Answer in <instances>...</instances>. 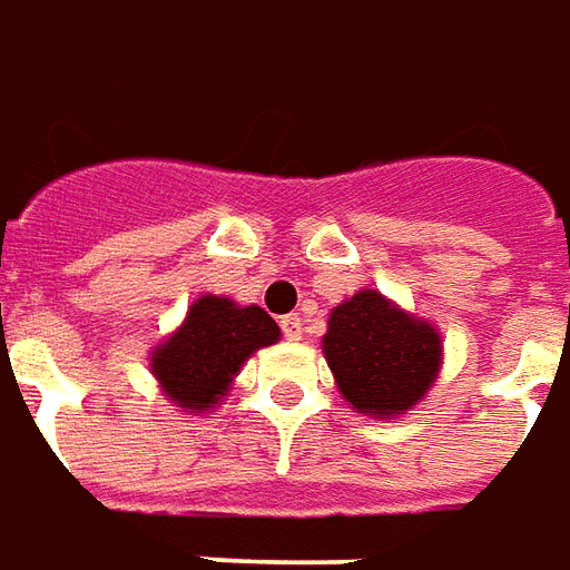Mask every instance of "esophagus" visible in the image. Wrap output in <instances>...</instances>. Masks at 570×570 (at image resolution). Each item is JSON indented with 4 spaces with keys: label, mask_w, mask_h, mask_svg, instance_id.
<instances>
[{
    "label": "esophagus",
    "mask_w": 570,
    "mask_h": 570,
    "mask_svg": "<svg viewBox=\"0 0 570 570\" xmlns=\"http://www.w3.org/2000/svg\"><path fill=\"white\" fill-rule=\"evenodd\" d=\"M281 328H284L286 341H302V317H298V314H286V317H281Z\"/></svg>",
    "instance_id": "esophagus-1"
}]
</instances>
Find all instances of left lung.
<instances>
[{"label": "left lung", "mask_w": 570, "mask_h": 570, "mask_svg": "<svg viewBox=\"0 0 570 570\" xmlns=\"http://www.w3.org/2000/svg\"><path fill=\"white\" fill-rule=\"evenodd\" d=\"M323 356L341 399L356 414L395 420L435 386L444 338L435 323L377 289H360L328 311Z\"/></svg>", "instance_id": "1"}]
</instances>
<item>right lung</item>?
Segmentation results:
<instances>
[{
  "label": "right lung",
  "instance_id": "1",
  "mask_svg": "<svg viewBox=\"0 0 570 570\" xmlns=\"http://www.w3.org/2000/svg\"><path fill=\"white\" fill-rule=\"evenodd\" d=\"M281 341V328L259 305L199 296L168 338L150 350V374L184 414H210L229 395L238 371L256 350Z\"/></svg>",
  "mask_w": 570,
  "mask_h": 570
}]
</instances>
